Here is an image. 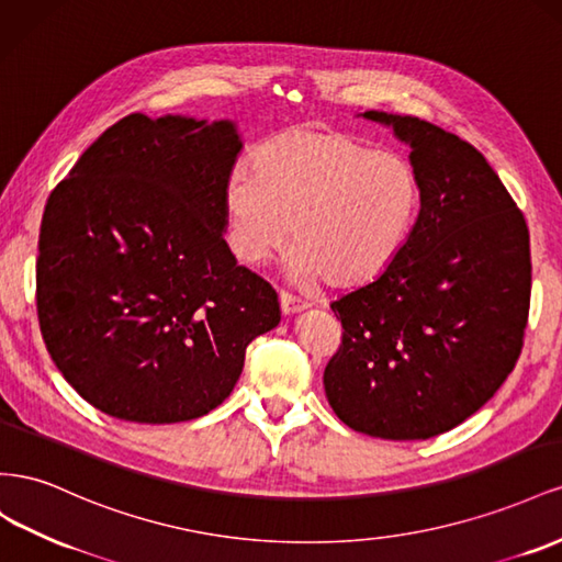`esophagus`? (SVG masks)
<instances>
[{"label":"esophagus","instance_id":"esophagus-1","mask_svg":"<svg viewBox=\"0 0 562 562\" xmlns=\"http://www.w3.org/2000/svg\"><path fill=\"white\" fill-rule=\"evenodd\" d=\"M308 306H311L308 301H303V299H299V296H294V294H290V292H282V294H280V308H282L284 315L301 313V311H306Z\"/></svg>","mask_w":562,"mask_h":562}]
</instances>
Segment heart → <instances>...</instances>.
Segmentation results:
<instances>
[{"label":"heart","mask_w":562,"mask_h":562,"mask_svg":"<svg viewBox=\"0 0 562 562\" xmlns=\"http://www.w3.org/2000/svg\"><path fill=\"white\" fill-rule=\"evenodd\" d=\"M419 202V173L405 155L308 126L268 140L254 171L235 169L223 190L239 263H263L292 235V276L336 286L362 284L393 263Z\"/></svg>","instance_id":"obj_1"}]
</instances>
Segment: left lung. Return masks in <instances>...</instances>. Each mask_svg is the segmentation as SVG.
<instances>
[{"mask_svg":"<svg viewBox=\"0 0 562 562\" xmlns=\"http://www.w3.org/2000/svg\"><path fill=\"white\" fill-rule=\"evenodd\" d=\"M362 117L412 148L422 206L393 263L331 303L344 336L325 393L352 430L426 440L467 422L516 367L530 313V233L471 143L419 117Z\"/></svg>","mask_w":562,"mask_h":562,"instance_id":"obj_1","label":"left lung"}]
</instances>
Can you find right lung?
I'll use <instances>...</instances> for the list:
<instances>
[{
    "label": "right lung",
    "mask_w": 562,
    "mask_h": 562,
    "mask_svg": "<svg viewBox=\"0 0 562 562\" xmlns=\"http://www.w3.org/2000/svg\"><path fill=\"white\" fill-rule=\"evenodd\" d=\"M239 150L231 120L134 112L49 195L40 329L95 409L136 424L198 419L233 393L247 346L278 327L276 290L223 239Z\"/></svg>",
    "instance_id": "add662e5"
}]
</instances>
